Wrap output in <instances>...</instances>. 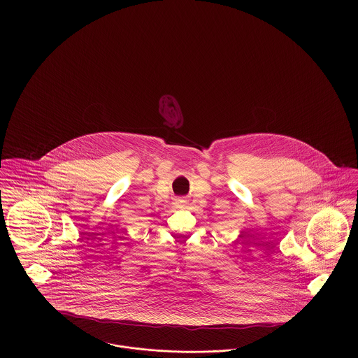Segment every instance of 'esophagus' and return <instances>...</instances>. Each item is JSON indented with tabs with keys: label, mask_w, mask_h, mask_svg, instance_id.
<instances>
[{
	"label": "esophagus",
	"mask_w": 358,
	"mask_h": 358,
	"mask_svg": "<svg viewBox=\"0 0 358 358\" xmlns=\"http://www.w3.org/2000/svg\"><path fill=\"white\" fill-rule=\"evenodd\" d=\"M180 203H182V201H180Z\"/></svg>",
	"instance_id": "34e87169"
}]
</instances>
